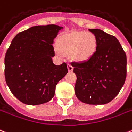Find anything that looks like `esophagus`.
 <instances>
[{
	"mask_svg": "<svg viewBox=\"0 0 132 132\" xmlns=\"http://www.w3.org/2000/svg\"><path fill=\"white\" fill-rule=\"evenodd\" d=\"M68 69L69 71H72L73 70V67L70 64H68Z\"/></svg>",
	"mask_w": 132,
	"mask_h": 132,
	"instance_id": "obj_1",
	"label": "esophagus"
}]
</instances>
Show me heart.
<instances>
[{
    "mask_svg": "<svg viewBox=\"0 0 132 132\" xmlns=\"http://www.w3.org/2000/svg\"><path fill=\"white\" fill-rule=\"evenodd\" d=\"M58 46L64 52H72V56L77 61H86L95 52L96 38L90 32H74L59 39Z\"/></svg>",
    "mask_w": 132,
    "mask_h": 132,
    "instance_id": "b5f03b06",
    "label": "heart"
}]
</instances>
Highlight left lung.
Segmentation results:
<instances>
[{"instance_id": "8db88e82", "label": "left lung", "mask_w": 132, "mask_h": 132, "mask_svg": "<svg viewBox=\"0 0 132 132\" xmlns=\"http://www.w3.org/2000/svg\"><path fill=\"white\" fill-rule=\"evenodd\" d=\"M96 38V50L86 61L71 62L77 76L76 97L88 104L111 102L124 85L127 76L125 52L116 38L98 29H89Z\"/></svg>"}]
</instances>
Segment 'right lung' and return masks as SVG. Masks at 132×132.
Here are the masks:
<instances>
[{
    "instance_id": "add662e5",
    "label": "right lung",
    "mask_w": 132,
    "mask_h": 132,
    "mask_svg": "<svg viewBox=\"0 0 132 132\" xmlns=\"http://www.w3.org/2000/svg\"><path fill=\"white\" fill-rule=\"evenodd\" d=\"M62 28L56 25L34 26L13 39L5 57V77L12 94L28 105L46 103L68 73L67 64H53V39Z\"/></svg>"
}]
</instances>
